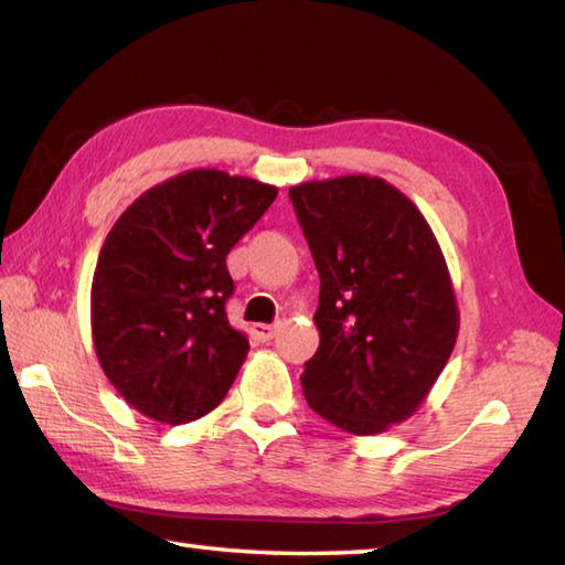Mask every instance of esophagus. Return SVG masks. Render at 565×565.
<instances>
[{"mask_svg":"<svg viewBox=\"0 0 565 565\" xmlns=\"http://www.w3.org/2000/svg\"><path fill=\"white\" fill-rule=\"evenodd\" d=\"M276 328H279L276 323H254L252 333L257 335L259 340H271L276 335Z\"/></svg>","mask_w":565,"mask_h":565,"instance_id":"34e87169","label":"esophagus"}]
</instances>
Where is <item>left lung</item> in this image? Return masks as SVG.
Here are the masks:
<instances>
[{
    "label": "left lung",
    "mask_w": 565,
    "mask_h": 565,
    "mask_svg": "<svg viewBox=\"0 0 565 565\" xmlns=\"http://www.w3.org/2000/svg\"><path fill=\"white\" fill-rule=\"evenodd\" d=\"M291 203L320 276L308 406L355 436L412 418L458 340L460 311L434 230L380 175L294 185Z\"/></svg>",
    "instance_id": "left-lung-1"
}]
</instances>
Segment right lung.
<instances>
[{"mask_svg":"<svg viewBox=\"0 0 565 565\" xmlns=\"http://www.w3.org/2000/svg\"><path fill=\"white\" fill-rule=\"evenodd\" d=\"M279 188L191 169L143 191L109 230L90 289L93 345L117 394L179 426L225 399L249 352L230 326L227 252Z\"/></svg>","mask_w":565,"mask_h":565,"instance_id":"add662e5","label":"right lung"}]
</instances>
